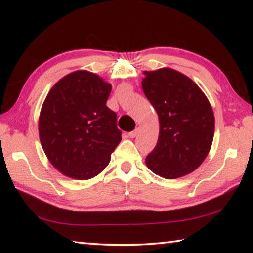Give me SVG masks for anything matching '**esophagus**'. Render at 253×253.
Here are the masks:
<instances>
[{
  "label": "esophagus",
  "instance_id": "esophagus-1",
  "mask_svg": "<svg viewBox=\"0 0 253 253\" xmlns=\"http://www.w3.org/2000/svg\"><path fill=\"white\" fill-rule=\"evenodd\" d=\"M137 134H138V129H134L132 131H130L129 134H128V136H129L130 138H135V137L137 136Z\"/></svg>",
  "mask_w": 253,
  "mask_h": 253
}]
</instances>
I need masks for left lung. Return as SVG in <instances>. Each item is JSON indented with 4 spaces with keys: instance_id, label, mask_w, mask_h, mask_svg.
Instances as JSON below:
<instances>
[{
    "instance_id": "1",
    "label": "left lung",
    "mask_w": 253,
    "mask_h": 253,
    "mask_svg": "<svg viewBox=\"0 0 253 253\" xmlns=\"http://www.w3.org/2000/svg\"><path fill=\"white\" fill-rule=\"evenodd\" d=\"M145 75L143 90L160 119L157 144L146 156V165L161 177L184 176L202 164L211 148V105L198 84L181 72L163 68Z\"/></svg>"
}]
</instances>
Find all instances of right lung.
Wrapping results in <instances>:
<instances>
[{"mask_svg": "<svg viewBox=\"0 0 253 253\" xmlns=\"http://www.w3.org/2000/svg\"><path fill=\"white\" fill-rule=\"evenodd\" d=\"M110 91L100 77L80 70L58 81L46 96L39 119L41 145L66 176H96L121 143L117 115L106 106Z\"/></svg>", "mask_w": 253, "mask_h": 253, "instance_id": "add662e5", "label": "right lung"}]
</instances>
